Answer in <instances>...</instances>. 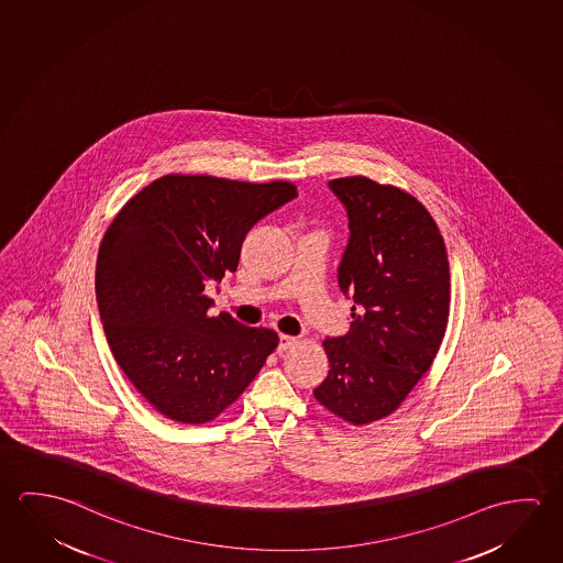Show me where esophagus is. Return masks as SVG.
Wrapping results in <instances>:
<instances>
[{
    "mask_svg": "<svg viewBox=\"0 0 563 563\" xmlns=\"http://www.w3.org/2000/svg\"><path fill=\"white\" fill-rule=\"evenodd\" d=\"M296 343H298V338H292V335H280L278 351L290 350V347H295Z\"/></svg>",
    "mask_w": 563,
    "mask_h": 563,
    "instance_id": "obj_1",
    "label": "esophagus"
}]
</instances>
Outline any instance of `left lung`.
Listing matches in <instances>:
<instances>
[{
	"instance_id": "8db88e82",
	"label": "left lung",
	"mask_w": 563,
	"mask_h": 563,
	"mask_svg": "<svg viewBox=\"0 0 563 563\" xmlns=\"http://www.w3.org/2000/svg\"><path fill=\"white\" fill-rule=\"evenodd\" d=\"M347 208L341 290L353 295L347 335L323 341L330 373L313 397L353 426L387 418L432 367L450 318L442 233L412 194L367 176L330 180Z\"/></svg>"
}]
</instances>
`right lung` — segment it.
I'll return each instance as SVG.
<instances>
[{"label":"right lung","mask_w":563,"mask_h":563,"mask_svg":"<svg viewBox=\"0 0 563 563\" xmlns=\"http://www.w3.org/2000/svg\"><path fill=\"white\" fill-rule=\"evenodd\" d=\"M296 194L286 180L161 176L103 233L96 263L103 332L131 385L165 418L212 422L277 350V332L210 316L203 288L238 271L253 223Z\"/></svg>","instance_id":"1"}]
</instances>
